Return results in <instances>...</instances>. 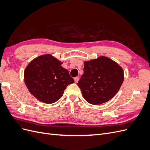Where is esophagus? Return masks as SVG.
Wrapping results in <instances>:
<instances>
[{
    "label": "esophagus",
    "instance_id": "obj_1",
    "mask_svg": "<svg viewBox=\"0 0 150 150\" xmlns=\"http://www.w3.org/2000/svg\"><path fill=\"white\" fill-rule=\"evenodd\" d=\"M74 82L76 83H77L78 82V81H79V78L78 77H76V78H74Z\"/></svg>",
    "mask_w": 150,
    "mask_h": 150
}]
</instances>
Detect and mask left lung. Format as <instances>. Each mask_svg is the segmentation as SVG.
<instances>
[{
	"label": "left lung",
	"instance_id": "left-lung-1",
	"mask_svg": "<svg viewBox=\"0 0 150 150\" xmlns=\"http://www.w3.org/2000/svg\"><path fill=\"white\" fill-rule=\"evenodd\" d=\"M123 81L122 67L111 59L100 56L84 62V74L78 86L86 101L98 105L114 97Z\"/></svg>",
	"mask_w": 150,
	"mask_h": 150
}]
</instances>
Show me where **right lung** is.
<instances>
[{
  "label": "right lung",
  "mask_w": 150,
  "mask_h": 150,
  "mask_svg": "<svg viewBox=\"0 0 150 150\" xmlns=\"http://www.w3.org/2000/svg\"><path fill=\"white\" fill-rule=\"evenodd\" d=\"M62 63L51 54H44L34 59L25 67V84L39 101L47 104L56 102L67 86L74 83Z\"/></svg>",
  "instance_id": "1"
}]
</instances>
